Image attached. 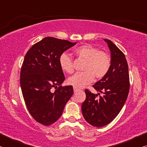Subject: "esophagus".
I'll list each match as a JSON object with an SVG mask.
<instances>
[{"label":"esophagus","mask_w":147,"mask_h":147,"mask_svg":"<svg viewBox=\"0 0 147 147\" xmlns=\"http://www.w3.org/2000/svg\"><path fill=\"white\" fill-rule=\"evenodd\" d=\"M73 89H74V93H76V92H77V91H78L79 90V89L76 88V87H73Z\"/></svg>","instance_id":"34e87169"}]
</instances>
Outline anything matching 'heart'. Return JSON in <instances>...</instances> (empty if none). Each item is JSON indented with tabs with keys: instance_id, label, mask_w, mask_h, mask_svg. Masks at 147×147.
Here are the masks:
<instances>
[{
	"instance_id": "obj_1",
	"label": "heart",
	"mask_w": 147,
	"mask_h": 147,
	"mask_svg": "<svg viewBox=\"0 0 147 147\" xmlns=\"http://www.w3.org/2000/svg\"><path fill=\"white\" fill-rule=\"evenodd\" d=\"M79 58L86 60L83 72H79L69 77L67 83L77 88H82L91 83L94 76L101 79L108 73L111 66V58L106 52L100 51L97 47L89 44L82 45L74 50ZM59 65L61 70L67 73L74 71L73 61L67 53H63L59 57Z\"/></svg>"
}]
</instances>
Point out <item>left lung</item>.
<instances>
[{
  "label": "left lung",
  "instance_id": "1",
  "mask_svg": "<svg viewBox=\"0 0 147 147\" xmlns=\"http://www.w3.org/2000/svg\"><path fill=\"white\" fill-rule=\"evenodd\" d=\"M111 53V66L104 78L93 86L98 94L86 89V98L82 104V111L85 120L91 125L102 127L115 119L128 97L130 81L128 66L125 56L109 39H104Z\"/></svg>",
  "mask_w": 147,
  "mask_h": 147
}]
</instances>
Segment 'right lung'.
<instances>
[{"label":"right lung","instance_id":"1","mask_svg":"<svg viewBox=\"0 0 147 147\" xmlns=\"http://www.w3.org/2000/svg\"><path fill=\"white\" fill-rule=\"evenodd\" d=\"M76 44L47 37L34 44L24 56L20 74L22 93L32 117L45 126L60 117L73 94L72 86H61L65 78L58 60L61 53ZM53 87L57 88L54 92Z\"/></svg>","mask_w":147,"mask_h":147}]
</instances>
